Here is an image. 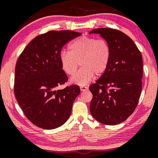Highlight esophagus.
<instances>
[{
    "label": "esophagus",
    "instance_id": "obj_1",
    "mask_svg": "<svg viewBox=\"0 0 158 158\" xmlns=\"http://www.w3.org/2000/svg\"><path fill=\"white\" fill-rule=\"evenodd\" d=\"M88 89V87H86V86H81L80 87V90H81V91H85V90H87Z\"/></svg>",
    "mask_w": 158,
    "mask_h": 158
}]
</instances>
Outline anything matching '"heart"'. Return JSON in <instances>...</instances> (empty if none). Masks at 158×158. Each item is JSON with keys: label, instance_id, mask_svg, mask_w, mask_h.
<instances>
[{"label": "heart", "instance_id": "b5f03b06", "mask_svg": "<svg viewBox=\"0 0 158 158\" xmlns=\"http://www.w3.org/2000/svg\"><path fill=\"white\" fill-rule=\"evenodd\" d=\"M110 59V48L105 39L82 36L70 45V52L60 53L61 67L65 73L73 76L77 72L79 62L81 68L71 79L73 83L85 85L93 79L95 73L100 75L108 68Z\"/></svg>", "mask_w": 158, "mask_h": 158}]
</instances>
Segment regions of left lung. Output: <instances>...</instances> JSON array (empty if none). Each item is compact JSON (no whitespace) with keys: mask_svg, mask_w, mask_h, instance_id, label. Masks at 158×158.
Segmentation results:
<instances>
[{"mask_svg":"<svg viewBox=\"0 0 158 158\" xmlns=\"http://www.w3.org/2000/svg\"><path fill=\"white\" fill-rule=\"evenodd\" d=\"M109 44L108 68L89 89L90 111L98 122L114 126L124 122L138 104L143 78V58L131 38L111 28L94 29Z\"/></svg>","mask_w":158,"mask_h":158,"instance_id":"1","label":"left lung"}]
</instances>
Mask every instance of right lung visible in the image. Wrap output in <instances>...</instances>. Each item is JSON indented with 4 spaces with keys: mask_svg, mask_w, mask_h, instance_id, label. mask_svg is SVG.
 I'll use <instances>...</instances> for the list:
<instances>
[{
    "mask_svg": "<svg viewBox=\"0 0 158 158\" xmlns=\"http://www.w3.org/2000/svg\"><path fill=\"white\" fill-rule=\"evenodd\" d=\"M81 34L52 30L37 35L18 59L14 93L27 118L39 128H56L70 117L80 88L74 85L56 90L68 80L60 53L64 44Z\"/></svg>",
    "mask_w": 158,
    "mask_h": 158,
    "instance_id": "1",
    "label": "right lung"
}]
</instances>
